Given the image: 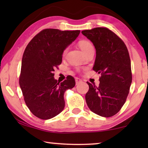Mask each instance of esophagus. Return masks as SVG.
<instances>
[{
	"instance_id": "obj_1",
	"label": "esophagus",
	"mask_w": 148,
	"mask_h": 148,
	"mask_svg": "<svg viewBox=\"0 0 148 148\" xmlns=\"http://www.w3.org/2000/svg\"><path fill=\"white\" fill-rule=\"evenodd\" d=\"M81 82H82V80L81 79L78 78V77H76V84L78 85L79 84L81 83Z\"/></svg>"
}]
</instances>
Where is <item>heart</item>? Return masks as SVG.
I'll return each instance as SVG.
<instances>
[{
    "label": "heart",
    "mask_w": 148,
    "mask_h": 148,
    "mask_svg": "<svg viewBox=\"0 0 148 148\" xmlns=\"http://www.w3.org/2000/svg\"><path fill=\"white\" fill-rule=\"evenodd\" d=\"M79 47H80V49H82V51H83L84 53H87L89 50L93 49V47H92V46L91 45V44L89 42L87 41V40L80 41L79 42ZM66 52H67V49H65L64 50L63 54L62 55H63V56H65V54L66 53Z\"/></svg>",
    "instance_id": "obj_1"
}]
</instances>
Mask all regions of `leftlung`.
Returning a JSON list of instances; mask_svg holds the SVG:
<instances>
[{
  "label": "left lung",
  "mask_w": 148,
  "mask_h": 148,
  "mask_svg": "<svg viewBox=\"0 0 148 148\" xmlns=\"http://www.w3.org/2000/svg\"><path fill=\"white\" fill-rule=\"evenodd\" d=\"M96 49L92 69L101 74L96 87L87 82L89 89L86 95L89 108L99 116H114L123 106L132 83L131 60L122 40L104 27L82 31Z\"/></svg>",
  "instance_id": "obj_1"
}]
</instances>
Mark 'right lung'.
I'll use <instances>...</instances> for the list:
<instances>
[{"label": "right lung", "mask_w": 148, "mask_h": 148, "mask_svg": "<svg viewBox=\"0 0 148 148\" xmlns=\"http://www.w3.org/2000/svg\"><path fill=\"white\" fill-rule=\"evenodd\" d=\"M80 31L46 29L27 45L21 61L19 86L25 102L33 115L42 119L53 118L64 108V93L75 86L71 76L61 83L54 78V69L62 62L64 50Z\"/></svg>", "instance_id": "1"}]
</instances>
